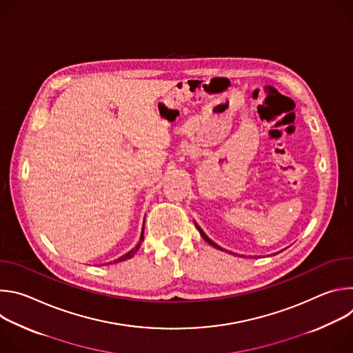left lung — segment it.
Returning a JSON list of instances; mask_svg holds the SVG:
<instances>
[{
    "label": "left lung",
    "mask_w": 353,
    "mask_h": 353,
    "mask_svg": "<svg viewBox=\"0 0 353 353\" xmlns=\"http://www.w3.org/2000/svg\"><path fill=\"white\" fill-rule=\"evenodd\" d=\"M195 226H196V229H198L199 234H201V236H203V239H204V240H205L207 243H210L211 245H214V247H215V248H218V250H222V251H225V250H223V248H222L221 245H218L216 243H214V241H212V240H211V239H210V237H208V236H207V234L204 233V230H203V229H201V228H199V226H198L196 223H195Z\"/></svg>",
    "instance_id": "8db88e82"
}]
</instances>
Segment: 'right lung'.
Instances as JSON below:
<instances>
[{
  "instance_id": "1",
  "label": "right lung",
  "mask_w": 353,
  "mask_h": 353,
  "mask_svg": "<svg viewBox=\"0 0 353 353\" xmlns=\"http://www.w3.org/2000/svg\"><path fill=\"white\" fill-rule=\"evenodd\" d=\"M143 223H145V221H143ZM142 240H143V228H142V233H141V239H139V241L137 243V245L132 248V250H130L128 251V253H125L124 256H121L120 259H117V260H114V261H112V263H109V264H116V263H121V261H125V260H128V259H131L135 253H137V251H138V248L141 247V243H142Z\"/></svg>"
}]
</instances>
